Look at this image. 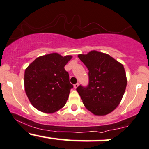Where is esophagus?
I'll use <instances>...</instances> for the list:
<instances>
[{"label": "esophagus", "mask_w": 149, "mask_h": 149, "mask_svg": "<svg viewBox=\"0 0 149 149\" xmlns=\"http://www.w3.org/2000/svg\"><path fill=\"white\" fill-rule=\"evenodd\" d=\"M78 85H79V84H78V83H76V84H75V85H74V88H75V89H76L77 87H78Z\"/></svg>", "instance_id": "34e87169"}]
</instances>
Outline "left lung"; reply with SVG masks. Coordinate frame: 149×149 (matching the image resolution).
Wrapping results in <instances>:
<instances>
[{"label":"left lung","mask_w":149,"mask_h":149,"mask_svg":"<svg viewBox=\"0 0 149 149\" xmlns=\"http://www.w3.org/2000/svg\"><path fill=\"white\" fill-rule=\"evenodd\" d=\"M89 70V84L76 90L86 108L95 115L110 113L119 105L127 85L123 64L110 55L96 51L78 55Z\"/></svg>","instance_id":"8db88e82"}]
</instances>
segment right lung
I'll return each instance as SVG.
<instances>
[{"instance_id": "1", "label": "right lung", "mask_w": 149, "mask_h": 149, "mask_svg": "<svg viewBox=\"0 0 149 149\" xmlns=\"http://www.w3.org/2000/svg\"><path fill=\"white\" fill-rule=\"evenodd\" d=\"M71 58L51 53L37 57L26 68L25 91L37 110L51 114L65 105L73 85L64 66Z\"/></svg>"}]
</instances>
